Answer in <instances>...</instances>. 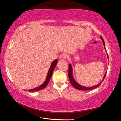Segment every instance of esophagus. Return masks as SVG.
<instances>
[{
    "label": "esophagus",
    "mask_w": 121,
    "mask_h": 121,
    "mask_svg": "<svg viewBox=\"0 0 121 121\" xmlns=\"http://www.w3.org/2000/svg\"><path fill=\"white\" fill-rule=\"evenodd\" d=\"M67 58V55L65 54H64V53H63V54H61L60 56H59V59H60V60H63L65 59V58Z\"/></svg>",
    "instance_id": "esophagus-1"
}]
</instances>
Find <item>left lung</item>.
Segmentation results:
<instances>
[{
    "instance_id": "1",
    "label": "left lung",
    "mask_w": 121,
    "mask_h": 121,
    "mask_svg": "<svg viewBox=\"0 0 121 121\" xmlns=\"http://www.w3.org/2000/svg\"><path fill=\"white\" fill-rule=\"evenodd\" d=\"M100 38H101V40L102 41V42H103V44L105 46V42H104V39L101 36L100 37ZM105 48L106 49V48ZM107 58H108V55L107 54ZM106 73H105V75H104L103 79H102V81L100 82L99 84H98L97 85H95V86H91V87H85V86H83L81 85L80 84H79L75 80V79L73 78V68H72V66H71V64H69V71H68V76H69V80H70V83L71 84V85H72L73 87H74L75 89H76L77 90H85V91H86V90H92L94 89H95V88L98 87V86H99L101 84V83L103 82L104 78H105L106 76Z\"/></svg>"
}]
</instances>
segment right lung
Listing matches in <instances>:
<instances>
[{
    "label": "right lung",
    "mask_w": 121,
    "mask_h": 121,
    "mask_svg": "<svg viewBox=\"0 0 121 121\" xmlns=\"http://www.w3.org/2000/svg\"><path fill=\"white\" fill-rule=\"evenodd\" d=\"M58 60H57V59H56V60H54L52 62V63H51L50 68V69H49L48 75H47L46 78L45 79V81H44V82L43 83L42 85L39 86L38 87H35V88H34V89H30L29 90V91H30V92L38 91H39V90L44 89V88L47 85H48V83H49V82H50V80L51 78V76H52V75L53 71H54L55 67H56V65L57 64V63H58Z\"/></svg>",
    "instance_id": "1"
}]
</instances>
